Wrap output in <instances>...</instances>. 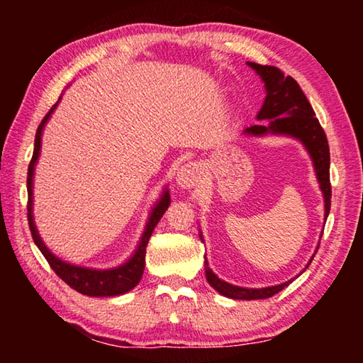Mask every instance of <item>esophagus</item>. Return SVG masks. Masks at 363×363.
Instances as JSON below:
<instances>
[{
	"label": "esophagus",
	"mask_w": 363,
	"mask_h": 363,
	"mask_svg": "<svg viewBox=\"0 0 363 363\" xmlns=\"http://www.w3.org/2000/svg\"><path fill=\"white\" fill-rule=\"evenodd\" d=\"M200 181V168L196 163H186L177 169L176 184L181 189H192Z\"/></svg>",
	"instance_id": "esophagus-1"
}]
</instances>
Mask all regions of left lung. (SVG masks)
<instances>
[{"label":"left lung","mask_w":363,"mask_h":363,"mask_svg":"<svg viewBox=\"0 0 363 363\" xmlns=\"http://www.w3.org/2000/svg\"><path fill=\"white\" fill-rule=\"evenodd\" d=\"M247 64L261 77L264 88H266V99H264L262 107L257 112L256 118L259 121L269 123H259V125L250 126L243 131V134L255 138L269 136V134L270 136H286L299 140L304 145V149L312 160V164H314L317 181L320 184L325 203V220H327L331 206L330 149L323 128L315 118L314 108H312L309 101H307V97L303 93V89L299 88V84L291 77H285L284 72L277 69V67L259 65L255 62ZM200 238L203 240L201 233ZM312 259H314V256L307 262L306 269L309 267ZM205 274L208 284L218 293L223 294V296L230 299H266L277 294L293 281L291 279L285 281V284L266 288H243L227 284V281L220 280L210 269V266H208L206 256Z\"/></svg>","instance_id":"obj_1"}]
</instances>
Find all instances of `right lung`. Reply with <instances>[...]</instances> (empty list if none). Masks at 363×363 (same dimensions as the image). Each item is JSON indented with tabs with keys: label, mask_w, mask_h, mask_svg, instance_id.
I'll use <instances>...</instances> for the list:
<instances>
[{
	"label": "right lung",
	"mask_w": 363,
	"mask_h": 363,
	"mask_svg": "<svg viewBox=\"0 0 363 363\" xmlns=\"http://www.w3.org/2000/svg\"><path fill=\"white\" fill-rule=\"evenodd\" d=\"M60 101V97H59ZM59 101L54 104L52 108L49 110L48 115L43 118L40 123L38 130H36L35 136V149H33V157L32 162L28 164V177H27V192H28V225L30 230H32L33 242L38 250L46 257L49 266L52 267L54 272H56L60 279H62L67 285L78 293L86 294V296L93 298H106V296H120V294H125L131 291L134 286H136L140 279H143L144 267H145V247L149 243V238L152 235L153 229L158 224V220L163 218L164 211L168 210L171 203L168 187H164L162 196H160L155 206L152 208V213L149 219H147L145 229L143 232V237L138 243L136 250H134L133 256L126 262L120 264L118 267L112 269H91V267H82L75 266V264H70L67 261H62L60 257L49 250L45 242L41 240L38 229H36L35 220H33V176H35V164L38 163L40 152H41V136L43 130H45L48 120L51 118L54 110H56Z\"/></svg>",
	"instance_id": "right-lung-1"
}]
</instances>
